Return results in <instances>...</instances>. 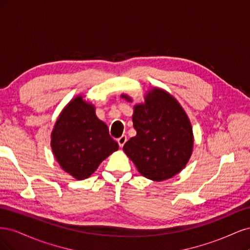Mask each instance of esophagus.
<instances>
[{
    "instance_id": "obj_1",
    "label": "esophagus",
    "mask_w": 250,
    "mask_h": 250,
    "mask_svg": "<svg viewBox=\"0 0 250 250\" xmlns=\"http://www.w3.org/2000/svg\"><path fill=\"white\" fill-rule=\"evenodd\" d=\"M126 141H127V137H126V135H122V137H120V138L118 139V144H119L120 148H122V147L124 146V144L126 143Z\"/></svg>"
}]
</instances>
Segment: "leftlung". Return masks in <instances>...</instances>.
<instances>
[{
  "instance_id": "1",
  "label": "left lung",
  "mask_w": 250,
  "mask_h": 250,
  "mask_svg": "<svg viewBox=\"0 0 250 250\" xmlns=\"http://www.w3.org/2000/svg\"><path fill=\"white\" fill-rule=\"evenodd\" d=\"M121 97L132 102L131 97ZM145 102L133 106L137 135L125 143V154L144 177L153 181L172 178L183 170L193 152V128L187 112L167 90L152 87Z\"/></svg>"
}]
</instances>
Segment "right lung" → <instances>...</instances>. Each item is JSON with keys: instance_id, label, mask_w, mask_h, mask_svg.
<instances>
[{"instance_id": "right-lung-1", "label": "right lung", "mask_w": 250, "mask_h": 250, "mask_svg": "<svg viewBox=\"0 0 250 250\" xmlns=\"http://www.w3.org/2000/svg\"><path fill=\"white\" fill-rule=\"evenodd\" d=\"M51 148L62 169L72 177H89L119 149L107 125L96 116L95 105L78 95L58 116L51 133Z\"/></svg>"}]
</instances>
